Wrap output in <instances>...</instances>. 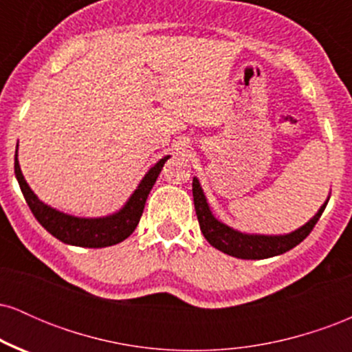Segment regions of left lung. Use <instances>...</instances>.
Segmentation results:
<instances>
[{
	"label": "left lung",
	"mask_w": 352,
	"mask_h": 352,
	"mask_svg": "<svg viewBox=\"0 0 352 352\" xmlns=\"http://www.w3.org/2000/svg\"><path fill=\"white\" fill-rule=\"evenodd\" d=\"M192 192L200 230L208 243L220 252L227 253L230 256L241 258V260H263V258H272L289 252L309 235L311 230L318 223L319 217L324 212L326 205H328V200H326V204L318 210L316 215L311 218L308 223L288 233V235H248V233H241L230 228L228 225L221 223L212 215L204 190H201L197 179H193Z\"/></svg>",
	"instance_id": "left-lung-1"
}]
</instances>
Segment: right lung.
Listing matches in <instances>:
<instances>
[{
  "mask_svg": "<svg viewBox=\"0 0 352 352\" xmlns=\"http://www.w3.org/2000/svg\"><path fill=\"white\" fill-rule=\"evenodd\" d=\"M168 157H164L153 167L145 173L142 182L135 192L132 193L131 199L114 215L102 218H79L66 215V213L58 212V210L47 207L38 197L34 195L33 190L24 180L21 168L18 162V148L14 155V173L18 179L19 187L24 195V200L30 205L31 212L36 220L43 225L52 236H56L63 243L82 246V248H104V246H112L124 241L125 238L131 236L137 225H139L140 217H142L145 200L155 184L157 177L162 170L164 164L167 162Z\"/></svg>",
  "mask_w": 352,
  "mask_h": 352,
  "instance_id": "obj_1",
  "label": "right lung"
}]
</instances>
